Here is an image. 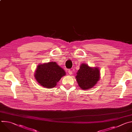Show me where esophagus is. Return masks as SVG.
<instances>
[{
    "label": "esophagus",
    "mask_w": 132,
    "mask_h": 132,
    "mask_svg": "<svg viewBox=\"0 0 132 132\" xmlns=\"http://www.w3.org/2000/svg\"><path fill=\"white\" fill-rule=\"evenodd\" d=\"M68 72L69 74H70V75H72V71L71 70H70V69L68 70Z\"/></svg>",
    "instance_id": "34e87169"
}]
</instances>
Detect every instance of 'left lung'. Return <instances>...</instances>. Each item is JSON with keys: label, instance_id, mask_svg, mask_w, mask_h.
Here are the masks:
<instances>
[{"label": "left lung", "instance_id": "obj_1", "mask_svg": "<svg viewBox=\"0 0 132 132\" xmlns=\"http://www.w3.org/2000/svg\"><path fill=\"white\" fill-rule=\"evenodd\" d=\"M79 86L83 90L90 89L100 79V71L98 68H92L82 64L76 76Z\"/></svg>", "mask_w": 132, "mask_h": 132}]
</instances>
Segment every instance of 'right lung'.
Returning <instances> with one entry per match:
<instances>
[{"instance_id":"1","label":"right lung","mask_w":132,"mask_h":132,"mask_svg":"<svg viewBox=\"0 0 132 132\" xmlns=\"http://www.w3.org/2000/svg\"><path fill=\"white\" fill-rule=\"evenodd\" d=\"M66 72L56 62H49L37 66L35 73V78L41 86L52 88L56 86L61 78Z\"/></svg>"}]
</instances>
